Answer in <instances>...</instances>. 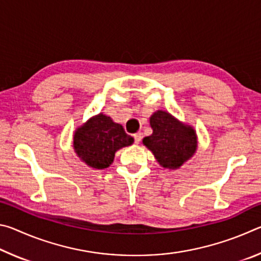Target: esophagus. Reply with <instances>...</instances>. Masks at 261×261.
<instances>
[{
  "label": "esophagus",
  "instance_id": "esophagus-1",
  "mask_svg": "<svg viewBox=\"0 0 261 261\" xmlns=\"http://www.w3.org/2000/svg\"><path fill=\"white\" fill-rule=\"evenodd\" d=\"M141 138H143V135H141V132H137V134L134 135V139H135L136 144H139L141 141Z\"/></svg>",
  "mask_w": 261,
  "mask_h": 261
}]
</instances>
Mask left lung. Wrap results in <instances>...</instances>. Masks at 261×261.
Here are the masks:
<instances>
[{
    "mask_svg": "<svg viewBox=\"0 0 261 261\" xmlns=\"http://www.w3.org/2000/svg\"><path fill=\"white\" fill-rule=\"evenodd\" d=\"M149 123L153 134L145 137L143 143L151 149L162 167L176 169L191 158L197 149L196 132L183 125L169 113L158 110Z\"/></svg>",
    "mask_w": 261,
    "mask_h": 261,
    "instance_id": "1",
    "label": "left lung"
}]
</instances>
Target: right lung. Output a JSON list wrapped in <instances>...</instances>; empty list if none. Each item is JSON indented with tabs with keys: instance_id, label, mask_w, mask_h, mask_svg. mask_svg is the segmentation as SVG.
I'll use <instances>...</instances> for the list:
<instances>
[{
	"instance_id": "add662e5",
	"label": "right lung",
	"mask_w": 261,
	"mask_h": 261,
	"mask_svg": "<svg viewBox=\"0 0 261 261\" xmlns=\"http://www.w3.org/2000/svg\"><path fill=\"white\" fill-rule=\"evenodd\" d=\"M132 143L134 138L125 134L123 126L103 114L92 117L73 136V147L78 156L95 169L109 167L115 152Z\"/></svg>"
}]
</instances>
